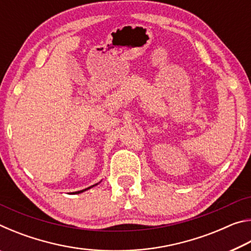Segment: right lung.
<instances>
[{"label":"right lung","mask_w":251,"mask_h":251,"mask_svg":"<svg viewBox=\"0 0 251 251\" xmlns=\"http://www.w3.org/2000/svg\"><path fill=\"white\" fill-rule=\"evenodd\" d=\"M95 185H93V186H91V187H88V188H86V189H83V190H79V192H75L74 194H79V193H83L84 190H87V189H90V188H92V187H94Z\"/></svg>","instance_id":"add662e5"}]
</instances>
